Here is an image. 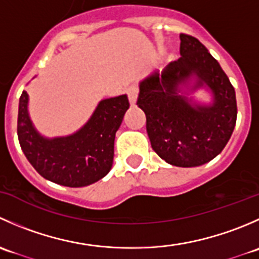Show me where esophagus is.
I'll use <instances>...</instances> for the list:
<instances>
[{"label": "esophagus", "mask_w": 259, "mask_h": 259, "mask_svg": "<svg viewBox=\"0 0 259 259\" xmlns=\"http://www.w3.org/2000/svg\"><path fill=\"white\" fill-rule=\"evenodd\" d=\"M126 94L127 96H129L130 105L135 106V104H137V100H138V94H139V89H138V86L135 85V83L130 85L129 88L126 89Z\"/></svg>", "instance_id": "obj_1"}]
</instances>
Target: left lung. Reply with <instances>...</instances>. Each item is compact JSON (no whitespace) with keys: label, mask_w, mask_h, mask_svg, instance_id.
<instances>
[{"label":"left lung","mask_w":259,"mask_h":259,"mask_svg":"<svg viewBox=\"0 0 259 259\" xmlns=\"http://www.w3.org/2000/svg\"><path fill=\"white\" fill-rule=\"evenodd\" d=\"M180 57L139 83L138 106L146 115L151 148L168 164L192 168L215 158L237 121L236 91L219 62L195 37L180 35ZM198 88L211 93L202 104L187 96Z\"/></svg>","instance_id":"obj_1"}]
</instances>
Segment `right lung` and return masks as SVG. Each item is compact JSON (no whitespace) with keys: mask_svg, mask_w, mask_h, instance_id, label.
Here are the masks:
<instances>
[{"mask_svg":"<svg viewBox=\"0 0 259 259\" xmlns=\"http://www.w3.org/2000/svg\"><path fill=\"white\" fill-rule=\"evenodd\" d=\"M127 109L126 95L104 99L74 134L46 138L33 126L28 114V94L22 91L18 104V142L41 177L65 187H86L110 171L115 134Z\"/></svg>","mask_w":259,"mask_h":259,"instance_id":"right-lung-1","label":"right lung"}]
</instances>
